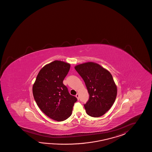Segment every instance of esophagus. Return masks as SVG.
<instances>
[{
    "instance_id": "1",
    "label": "esophagus",
    "mask_w": 152,
    "mask_h": 152,
    "mask_svg": "<svg viewBox=\"0 0 152 152\" xmlns=\"http://www.w3.org/2000/svg\"><path fill=\"white\" fill-rule=\"evenodd\" d=\"M76 97L77 98V99L78 100H79V94H78V93L76 95Z\"/></svg>"
}]
</instances>
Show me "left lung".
Returning a JSON list of instances; mask_svg holds the SVG:
<instances>
[{
	"mask_svg": "<svg viewBox=\"0 0 152 152\" xmlns=\"http://www.w3.org/2000/svg\"><path fill=\"white\" fill-rule=\"evenodd\" d=\"M75 69L84 80L89 93V100L84 105L86 113L94 118L105 114L117 96V87L111 74L91 61L78 64Z\"/></svg>",
	"mask_w": 152,
	"mask_h": 152,
	"instance_id": "obj_1",
	"label": "left lung"
}]
</instances>
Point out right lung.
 <instances>
[{"label": "right lung", "instance_id": "add662e5", "mask_svg": "<svg viewBox=\"0 0 152 152\" xmlns=\"http://www.w3.org/2000/svg\"><path fill=\"white\" fill-rule=\"evenodd\" d=\"M70 64L55 60L45 65L37 75L32 92L37 105L43 113L57 121L69 118L77 101L63 84Z\"/></svg>", "mask_w": 152, "mask_h": 152}]
</instances>
